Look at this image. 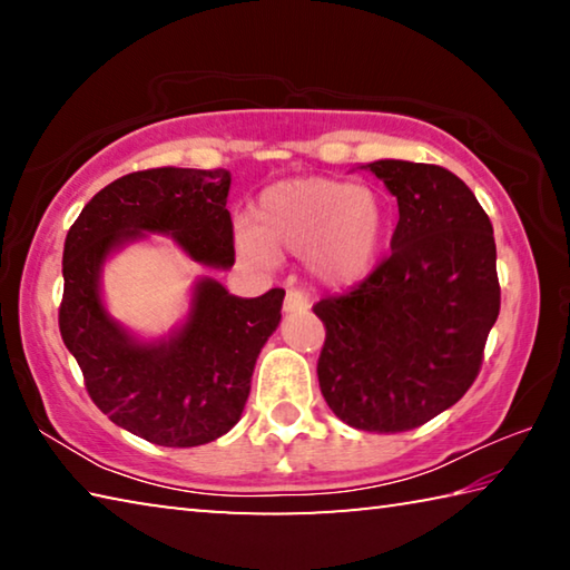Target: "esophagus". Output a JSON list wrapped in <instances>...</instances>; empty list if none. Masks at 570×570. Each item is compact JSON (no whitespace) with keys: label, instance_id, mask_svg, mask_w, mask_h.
Instances as JSON below:
<instances>
[{"label":"esophagus","instance_id":"34e87169","mask_svg":"<svg viewBox=\"0 0 570 570\" xmlns=\"http://www.w3.org/2000/svg\"><path fill=\"white\" fill-rule=\"evenodd\" d=\"M308 306H312V302H308L306 292H302V288H288L284 296L286 312H306Z\"/></svg>","mask_w":570,"mask_h":570}]
</instances>
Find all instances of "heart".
I'll return each mask as SVG.
<instances>
[{
	"mask_svg": "<svg viewBox=\"0 0 570 570\" xmlns=\"http://www.w3.org/2000/svg\"><path fill=\"white\" fill-rule=\"evenodd\" d=\"M387 234V210L364 186L332 178L284 180L262 193L254 230H240L238 246L254 262L306 254L322 282L354 284L372 272Z\"/></svg>",
	"mask_w": 570,
	"mask_h": 570,
	"instance_id": "obj_1",
	"label": "heart"
}]
</instances>
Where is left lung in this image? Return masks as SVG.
<instances>
[{"instance_id": "left-lung-1", "label": "left lung", "mask_w": 570, "mask_h": 570, "mask_svg": "<svg viewBox=\"0 0 570 570\" xmlns=\"http://www.w3.org/2000/svg\"><path fill=\"white\" fill-rule=\"evenodd\" d=\"M397 196L392 250L354 288L324 296L316 362L326 404L364 432H407L452 407L480 374L500 312L493 224L455 173L377 160Z\"/></svg>"}]
</instances>
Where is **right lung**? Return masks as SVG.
Listing matches in <instances>:
<instances>
[{
  "mask_svg": "<svg viewBox=\"0 0 570 570\" xmlns=\"http://www.w3.org/2000/svg\"><path fill=\"white\" fill-rule=\"evenodd\" d=\"M226 170L148 168L112 180L67 230L60 334L80 364L98 410L163 448H196L240 420L256 356L282 322L284 288L230 296L214 278L196 288L183 330L163 344H138L102 308L105 256L142 230L170 234L210 266H234Z\"/></svg>",
  "mask_w": 570,
  "mask_h": 570,
  "instance_id": "obj_1",
  "label": "right lung"
}]
</instances>
